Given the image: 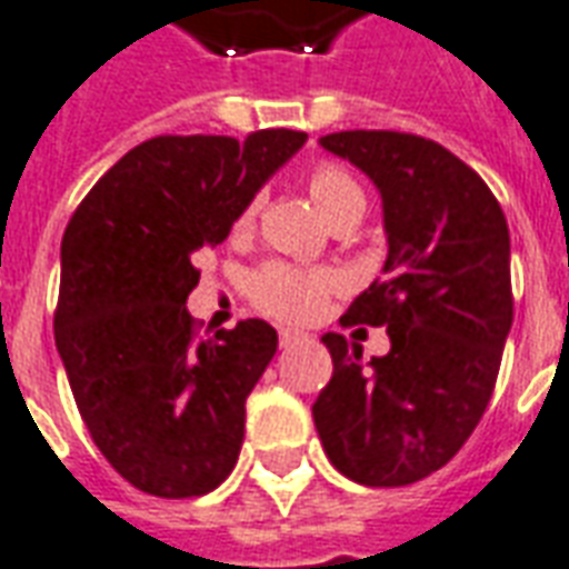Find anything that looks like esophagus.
<instances>
[{
	"instance_id": "obj_1",
	"label": "esophagus",
	"mask_w": 569,
	"mask_h": 569,
	"mask_svg": "<svg viewBox=\"0 0 569 569\" xmlns=\"http://www.w3.org/2000/svg\"><path fill=\"white\" fill-rule=\"evenodd\" d=\"M280 347H292L296 345V341H301V338H305V335L298 332V329H280Z\"/></svg>"
}]
</instances>
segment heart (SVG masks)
I'll return each instance as SVG.
<instances>
[{
	"instance_id": "heart-1",
	"label": "heart",
	"mask_w": 569,
	"mask_h": 569,
	"mask_svg": "<svg viewBox=\"0 0 569 569\" xmlns=\"http://www.w3.org/2000/svg\"><path fill=\"white\" fill-rule=\"evenodd\" d=\"M308 191L313 203L329 222H338L341 216L362 207V188L353 182V176L335 167V163H317L308 173ZM259 212V200L249 198L234 216L231 231L247 234ZM338 289V277L322 268H298L289 261H268L247 277V296L264 313L280 320H313L326 298Z\"/></svg>"
}]
</instances>
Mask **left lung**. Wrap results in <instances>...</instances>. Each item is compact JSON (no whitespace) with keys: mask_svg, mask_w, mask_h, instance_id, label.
Returning <instances> with one entry per match:
<instances>
[{"mask_svg":"<svg viewBox=\"0 0 569 569\" xmlns=\"http://www.w3.org/2000/svg\"><path fill=\"white\" fill-rule=\"evenodd\" d=\"M378 186L383 277L347 308L345 326H387L390 353L322 335L332 381L313 423L332 466L369 488H402L463 448L497 383L512 329L509 224L485 179L457 154L399 130L320 140Z\"/></svg>","mask_w":569,"mask_h":569,"instance_id":"1","label":"left lung"}]
</instances>
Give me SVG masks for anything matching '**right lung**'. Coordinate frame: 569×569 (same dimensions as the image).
<instances>
[{
  "label": "right lung",
  "instance_id": "obj_1",
  "mask_svg": "<svg viewBox=\"0 0 569 569\" xmlns=\"http://www.w3.org/2000/svg\"><path fill=\"white\" fill-rule=\"evenodd\" d=\"M308 140L301 130L154 137L88 191L60 243L57 353L118 476L151 497H203L231 476L247 396L277 353L264 320L200 338L191 256Z\"/></svg>",
  "mask_w": 569,
  "mask_h": 569
}]
</instances>
